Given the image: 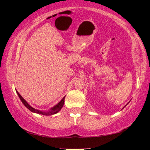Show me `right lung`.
I'll return each instance as SVG.
<instances>
[{
	"label": "right lung",
	"mask_w": 150,
	"mask_h": 150,
	"mask_svg": "<svg viewBox=\"0 0 150 150\" xmlns=\"http://www.w3.org/2000/svg\"><path fill=\"white\" fill-rule=\"evenodd\" d=\"M16 93L18 94V95L20 99L21 100V101L22 102V103L24 104V105L26 106V107L27 108H28L29 110L32 112H35V113H38V114H40V115H45V116H49V115H55V114L57 113L58 112H59L61 109H62V108L63 107V105H64V102H65V96L62 98V100L60 101V102L57 104V105H55L54 107H53L51 108V110L50 111H48L47 112H42V111H40V110H37V109H35L33 107H32L31 106L29 105L28 104V103L26 102V100H25L23 98H22V96L20 95V94L18 93V92L17 91Z\"/></svg>",
	"instance_id": "right-lung-1"
}]
</instances>
